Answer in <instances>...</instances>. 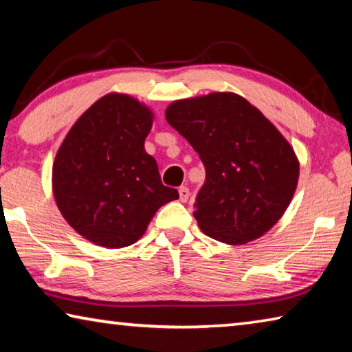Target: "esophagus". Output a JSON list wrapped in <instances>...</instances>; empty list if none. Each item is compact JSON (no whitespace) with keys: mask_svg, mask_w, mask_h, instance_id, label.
I'll return each instance as SVG.
<instances>
[{"mask_svg":"<svg viewBox=\"0 0 352 352\" xmlns=\"http://www.w3.org/2000/svg\"><path fill=\"white\" fill-rule=\"evenodd\" d=\"M178 195H180V201H188L189 199V189L186 186H182L180 189H178Z\"/></svg>","mask_w":352,"mask_h":352,"instance_id":"1","label":"esophagus"}]
</instances>
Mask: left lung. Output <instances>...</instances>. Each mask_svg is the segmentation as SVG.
I'll return each instance as SVG.
<instances>
[{
  "label": "left lung",
  "instance_id": "left-lung-1",
  "mask_svg": "<svg viewBox=\"0 0 352 352\" xmlns=\"http://www.w3.org/2000/svg\"><path fill=\"white\" fill-rule=\"evenodd\" d=\"M164 115L205 166L194 204L199 228L228 245L273 228L294 199L300 162L269 119L230 91L174 100Z\"/></svg>",
  "mask_w": 352,
  "mask_h": 352
}]
</instances>
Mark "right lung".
<instances>
[{
  "label": "right lung",
  "instance_id": "1",
  "mask_svg": "<svg viewBox=\"0 0 352 352\" xmlns=\"http://www.w3.org/2000/svg\"><path fill=\"white\" fill-rule=\"evenodd\" d=\"M153 111L109 93L77 119L52 164V194L63 219L94 245L122 248L146 233L160 208L178 199L144 148Z\"/></svg>",
  "mask_w": 352,
  "mask_h": 352
}]
</instances>
